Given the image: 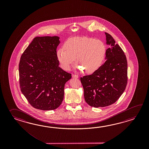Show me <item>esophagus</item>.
I'll return each mask as SVG.
<instances>
[{"label":"esophagus","instance_id":"1","mask_svg":"<svg viewBox=\"0 0 149 149\" xmlns=\"http://www.w3.org/2000/svg\"><path fill=\"white\" fill-rule=\"evenodd\" d=\"M72 78H78V76H77V75H76V74H72Z\"/></svg>","mask_w":149,"mask_h":149}]
</instances>
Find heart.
<instances>
[{
    "instance_id": "1",
    "label": "heart",
    "mask_w": 149,
    "mask_h": 149,
    "mask_svg": "<svg viewBox=\"0 0 149 149\" xmlns=\"http://www.w3.org/2000/svg\"><path fill=\"white\" fill-rule=\"evenodd\" d=\"M56 52V56L61 66L69 70L75 62L79 64V71L85 70L92 73L98 69L104 59L106 47L100 40L93 38L73 37L70 38Z\"/></svg>"
}]
</instances>
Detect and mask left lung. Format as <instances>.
Here are the masks:
<instances>
[{"mask_svg": "<svg viewBox=\"0 0 149 149\" xmlns=\"http://www.w3.org/2000/svg\"><path fill=\"white\" fill-rule=\"evenodd\" d=\"M105 62L91 75L80 78L84 98L88 104L95 108L113 104L124 93L127 83V61L123 49L111 35L105 32Z\"/></svg>", "mask_w": 149, "mask_h": 149, "instance_id": "1", "label": "left lung"}]
</instances>
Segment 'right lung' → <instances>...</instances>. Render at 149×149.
<instances>
[{
    "label": "right lung",
    "mask_w": 149,
    "mask_h": 149,
    "mask_svg": "<svg viewBox=\"0 0 149 149\" xmlns=\"http://www.w3.org/2000/svg\"><path fill=\"white\" fill-rule=\"evenodd\" d=\"M57 36L37 37L23 52L19 63V86L33 108L41 110L57 109L64 98L65 83L71 74L59 67Z\"/></svg>",
    "instance_id": "right-lung-1"
}]
</instances>
